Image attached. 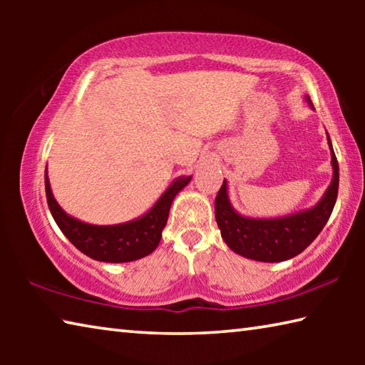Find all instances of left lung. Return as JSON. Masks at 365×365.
<instances>
[{
  "instance_id": "obj_1",
  "label": "left lung",
  "mask_w": 365,
  "mask_h": 365,
  "mask_svg": "<svg viewBox=\"0 0 365 365\" xmlns=\"http://www.w3.org/2000/svg\"><path fill=\"white\" fill-rule=\"evenodd\" d=\"M309 106L311 98L306 96ZM333 178L316 206L277 219H252L235 211L228 197L227 180L215 196V220L228 248L237 255L261 262L288 261L304 251L330 219L338 196L339 169L329 133Z\"/></svg>"
}]
</instances>
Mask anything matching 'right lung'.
Returning a JSON list of instances; mask_svg holds the SVG:
<instances>
[{
    "instance_id": "obj_1",
    "label": "right lung",
    "mask_w": 365,
    "mask_h": 365,
    "mask_svg": "<svg viewBox=\"0 0 365 365\" xmlns=\"http://www.w3.org/2000/svg\"><path fill=\"white\" fill-rule=\"evenodd\" d=\"M190 180L191 175L175 178L160 195L156 205L138 219L115 225H93L72 217L58 205L48 180V172L45 170L48 207L61 232L83 255L95 261L114 264L137 261L158 248L164 227L168 224L172 201Z\"/></svg>"
}]
</instances>
